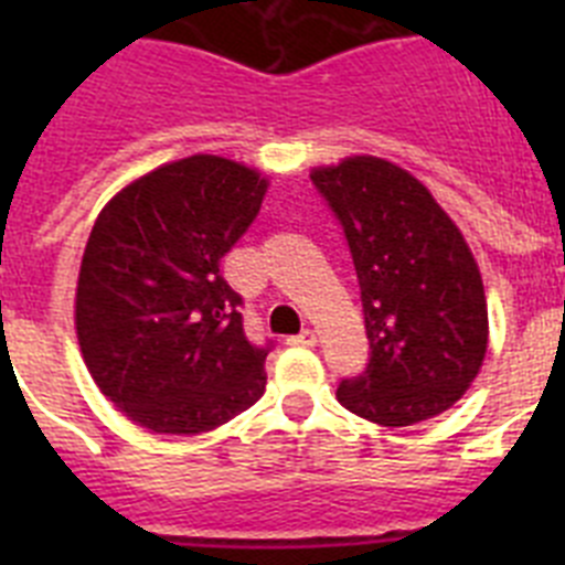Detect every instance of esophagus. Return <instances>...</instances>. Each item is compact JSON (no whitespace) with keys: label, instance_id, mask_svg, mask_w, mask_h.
Segmentation results:
<instances>
[{"label":"esophagus","instance_id":"obj_1","mask_svg":"<svg viewBox=\"0 0 565 565\" xmlns=\"http://www.w3.org/2000/svg\"><path fill=\"white\" fill-rule=\"evenodd\" d=\"M317 342H319V333L311 331V328H306L302 333H297V337L288 339V344H297V348H313Z\"/></svg>","mask_w":565,"mask_h":565}]
</instances>
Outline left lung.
<instances>
[{"label":"left lung","instance_id":"obj_1","mask_svg":"<svg viewBox=\"0 0 565 565\" xmlns=\"http://www.w3.org/2000/svg\"><path fill=\"white\" fill-rule=\"evenodd\" d=\"M362 288L367 371L344 379V411L382 427L427 422L469 391L489 344L483 279L461 228L418 178L376 154L313 167Z\"/></svg>","mask_w":565,"mask_h":565}]
</instances>
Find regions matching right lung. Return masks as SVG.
<instances>
[{
    "mask_svg": "<svg viewBox=\"0 0 565 565\" xmlns=\"http://www.w3.org/2000/svg\"><path fill=\"white\" fill-rule=\"evenodd\" d=\"M268 192L259 169L189 154L135 178L96 217L76 286V337L98 391L132 424L201 436L266 391L221 259Z\"/></svg>",
    "mask_w": 565,
    "mask_h": 565,
    "instance_id": "obj_1",
    "label": "right lung"
}]
</instances>
